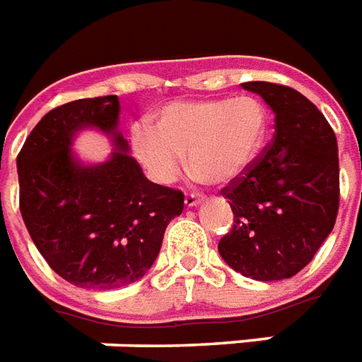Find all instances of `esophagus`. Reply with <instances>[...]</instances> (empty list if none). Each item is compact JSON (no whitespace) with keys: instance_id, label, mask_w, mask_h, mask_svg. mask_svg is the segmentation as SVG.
I'll use <instances>...</instances> for the list:
<instances>
[{"instance_id":"obj_1","label":"esophagus","mask_w":362,"mask_h":362,"mask_svg":"<svg viewBox=\"0 0 362 362\" xmlns=\"http://www.w3.org/2000/svg\"><path fill=\"white\" fill-rule=\"evenodd\" d=\"M202 202H203V195L199 194H186V197H184L186 207H195V205H199Z\"/></svg>"}]
</instances>
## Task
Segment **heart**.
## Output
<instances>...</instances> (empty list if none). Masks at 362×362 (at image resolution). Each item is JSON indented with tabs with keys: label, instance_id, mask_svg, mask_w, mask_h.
I'll return each mask as SVG.
<instances>
[{
	"label": "heart",
	"instance_id": "heart-1",
	"mask_svg": "<svg viewBox=\"0 0 362 362\" xmlns=\"http://www.w3.org/2000/svg\"><path fill=\"white\" fill-rule=\"evenodd\" d=\"M267 130V111L255 98L176 101L159 115L157 130L132 127L138 160L159 184H173L184 155L188 168L207 182H228L255 159Z\"/></svg>",
	"mask_w": 362,
	"mask_h": 362
}]
</instances>
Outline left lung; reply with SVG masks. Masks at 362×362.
<instances>
[{
  "instance_id": "1",
  "label": "left lung",
  "mask_w": 362,
  "mask_h": 362,
  "mask_svg": "<svg viewBox=\"0 0 362 362\" xmlns=\"http://www.w3.org/2000/svg\"><path fill=\"white\" fill-rule=\"evenodd\" d=\"M242 86L274 111L276 132L221 189L234 213V226L221 238L218 251L243 276L270 282L307 267L336 224L338 141L303 93L272 82Z\"/></svg>"
}]
</instances>
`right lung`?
I'll return each instance as SVG.
<instances>
[{"mask_svg": "<svg viewBox=\"0 0 362 362\" xmlns=\"http://www.w3.org/2000/svg\"><path fill=\"white\" fill-rule=\"evenodd\" d=\"M119 113L117 95L55 107L17 155L18 207L32 242L59 276L90 290L140 280L184 209L180 189L149 182L124 153ZM86 126L114 136L119 151L107 163L86 168L71 157V136Z\"/></svg>", "mask_w": 362, "mask_h": 362, "instance_id": "1", "label": "right lung"}]
</instances>
